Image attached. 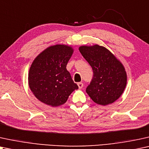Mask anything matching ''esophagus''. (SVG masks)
<instances>
[{
    "label": "esophagus",
    "mask_w": 149,
    "mask_h": 149,
    "mask_svg": "<svg viewBox=\"0 0 149 149\" xmlns=\"http://www.w3.org/2000/svg\"><path fill=\"white\" fill-rule=\"evenodd\" d=\"M78 86L79 88H82L83 87V83L82 82H78Z\"/></svg>",
    "instance_id": "1"
}]
</instances>
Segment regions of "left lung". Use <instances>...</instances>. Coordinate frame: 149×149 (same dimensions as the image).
Listing matches in <instances>:
<instances>
[{"label": "left lung", "mask_w": 149, "mask_h": 149, "mask_svg": "<svg viewBox=\"0 0 149 149\" xmlns=\"http://www.w3.org/2000/svg\"><path fill=\"white\" fill-rule=\"evenodd\" d=\"M79 50L92 67L93 80L86 93L97 104L107 106L121 96L127 76L122 63L102 45H81Z\"/></svg>", "instance_id": "left-lung-1"}]
</instances>
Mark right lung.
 Returning <instances> with one entry per match:
<instances>
[{"mask_svg":"<svg viewBox=\"0 0 149 149\" xmlns=\"http://www.w3.org/2000/svg\"><path fill=\"white\" fill-rule=\"evenodd\" d=\"M73 51L68 45H50L33 61L28 77L29 86L41 102L52 107L60 106L78 88L66 68Z\"/></svg>","mask_w":149,"mask_h":149,"instance_id":"1","label":"right lung"}]
</instances>
